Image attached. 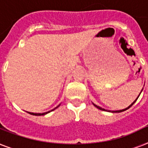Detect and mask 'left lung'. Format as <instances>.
<instances>
[{
    "mask_svg": "<svg viewBox=\"0 0 148 148\" xmlns=\"http://www.w3.org/2000/svg\"><path fill=\"white\" fill-rule=\"evenodd\" d=\"M142 90H143V89H142ZM142 90H141V91H142ZM140 93H141V92H140ZM140 95H138V97H137V99H136L135 101H134L133 103H131V105H129L128 107H127V108H125V109H123V110H112V111H111V112H112V113H114V112H115V113H120V112H122V111H124V110H127V109H129V108H131V106L133 105L134 103H135L136 101H137V100H138V97H139V96H140ZM93 104H94V106H95V107H96V108H98V109H100V110H104V111H105V110H106V111H108V110H105V109H103V108H101V107H99V106L96 105V104H95V103H93ZM109 111H110V110H109Z\"/></svg>",
    "mask_w": 148,
    "mask_h": 148,
    "instance_id": "1",
    "label": "left lung"
}]
</instances>
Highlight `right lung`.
I'll return each instance as SVG.
<instances>
[{
	"instance_id": "add662e5",
	"label": "right lung",
	"mask_w": 148,
	"mask_h": 148,
	"mask_svg": "<svg viewBox=\"0 0 148 148\" xmlns=\"http://www.w3.org/2000/svg\"><path fill=\"white\" fill-rule=\"evenodd\" d=\"M59 106H60V104H59V105L58 106V107H57V108H53V110H50V111H47V112H45V113H42V114H40V113H31V112H27V113H29V114H32V115H35V116H40V115H45V114H47V113H49V112H51V111H52V110H55L56 108H58V107H59Z\"/></svg>"
}]
</instances>
